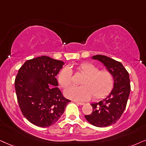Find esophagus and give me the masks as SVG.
I'll return each instance as SVG.
<instances>
[{
	"label": "esophagus",
	"mask_w": 146,
	"mask_h": 146,
	"mask_svg": "<svg viewBox=\"0 0 146 146\" xmlns=\"http://www.w3.org/2000/svg\"><path fill=\"white\" fill-rule=\"evenodd\" d=\"M75 104H78V105H80V106H83V105H84L85 104L84 103H82V102H74Z\"/></svg>",
	"instance_id": "34e87169"
}]
</instances>
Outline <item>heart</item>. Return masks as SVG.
Returning a JSON list of instances; mask_svg holds the SVG:
<instances>
[{"label": "heart", "instance_id": "obj_1", "mask_svg": "<svg viewBox=\"0 0 146 146\" xmlns=\"http://www.w3.org/2000/svg\"><path fill=\"white\" fill-rule=\"evenodd\" d=\"M81 75V86H73L66 89L65 95L67 98L78 101L99 100L108 96L113 88L114 77L107 69L100 68L90 63H82L77 67ZM58 81L63 88H67L73 83V71L69 67H64L58 75Z\"/></svg>", "mask_w": 146, "mask_h": 146}]
</instances>
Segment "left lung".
<instances>
[{
    "label": "left lung",
    "mask_w": 146,
    "mask_h": 146,
    "mask_svg": "<svg viewBox=\"0 0 146 146\" xmlns=\"http://www.w3.org/2000/svg\"><path fill=\"white\" fill-rule=\"evenodd\" d=\"M104 64L114 77V87L110 94L99 103L91 104L93 111L85 115V119L93 125L105 127L115 123L125 110L129 98L130 80L129 73L122 63L107 56H93Z\"/></svg>",
    "instance_id": "left-lung-1"
}]
</instances>
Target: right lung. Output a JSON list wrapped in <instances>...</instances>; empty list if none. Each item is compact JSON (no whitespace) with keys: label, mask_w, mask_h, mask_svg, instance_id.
I'll return each mask as SVG.
<instances>
[{"label":"right lung","mask_w":146,"mask_h":146,"mask_svg":"<svg viewBox=\"0 0 146 146\" xmlns=\"http://www.w3.org/2000/svg\"><path fill=\"white\" fill-rule=\"evenodd\" d=\"M64 63L41 56L27 60L15 80L17 101L23 115L31 123L46 127L63 113L69 100L58 88L56 75Z\"/></svg>","instance_id":"1"}]
</instances>
